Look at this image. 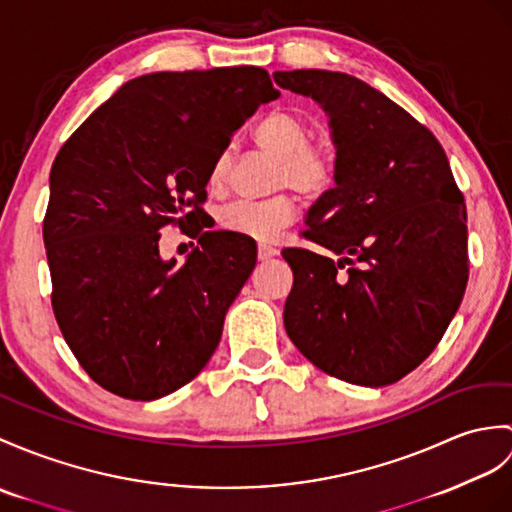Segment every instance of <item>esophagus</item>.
Listing matches in <instances>:
<instances>
[{"label": "esophagus", "mask_w": 512, "mask_h": 512, "mask_svg": "<svg viewBox=\"0 0 512 512\" xmlns=\"http://www.w3.org/2000/svg\"><path fill=\"white\" fill-rule=\"evenodd\" d=\"M279 251L275 246H270V244H259L257 246V257L261 259V261H266V259H272L275 257Z\"/></svg>", "instance_id": "34e87169"}]
</instances>
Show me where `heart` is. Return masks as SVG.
I'll return each instance as SVG.
<instances>
[{
    "instance_id": "heart-1",
    "label": "heart",
    "mask_w": 512,
    "mask_h": 512,
    "mask_svg": "<svg viewBox=\"0 0 512 512\" xmlns=\"http://www.w3.org/2000/svg\"><path fill=\"white\" fill-rule=\"evenodd\" d=\"M255 146L277 157L272 185L290 187L301 196H323L334 185L336 154L323 141H310L312 130L305 117L292 109H275L253 126ZM229 176V154L213 159L207 185L220 192ZM296 218V205L288 194L268 200H237L220 211V227L253 240H272Z\"/></svg>"
}]
</instances>
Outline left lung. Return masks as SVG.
Listing matches in <instances>:
<instances>
[{"instance_id": "8db88e82", "label": "left lung", "mask_w": 512, "mask_h": 512, "mask_svg": "<svg viewBox=\"0 0 512 512\" xmlns=\"http://www.w3.org/2000/svg\"><path fill=\"white\" fill-rule=\"evenodd\" d=\"M275 82L323 106L336 144V187L303 235L340 259L283 248L285 331L331 377L395 384L436 349L465 294V198L438 139L371 85L325 69L275 71Z\"/></svg>"}]
</instances>
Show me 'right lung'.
I'll use <instances>...</instances> for the list:
<instances>
[{
    "label": "right lung",
    "instance_id": "right-lung-1",
    "mask_svg": "<svg viewBox=\"0 0 512 512\" xmlns=\"http://www.w3.org/2000/svg\"><path fill=\"white\" fill-rule=\"evenodd\" d=\"M277 98L253 65L157 71L128 80L58 150L43 220L52 307L104 390L165 397L216 351L257 246L205 231L207 176L233 130ZM168 223L201 244L178 269L158 255Z\"/></svg>",
    "mask_w": 512,
    "mask_h": 512
}]
</instances>
